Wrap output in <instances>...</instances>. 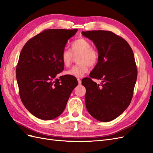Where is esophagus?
Returning a JSON list of instances; mask_svg holds the SVG:
<instances>
[{"label": "esophagus", "mask_w": 153, "mask_h": 153, "mask_svg": "<svg viewBox=\"0 0 153 153\" xmlns=\"http://www.w3.org/2000/svg\"><path fill=\"white\" fill-rule=\"evenodd\" d=\"M77 81H78V84L79 85L81 84V80L80 79H77Z\"/></svg>", "instance_id": "obj_1"}]
</instances>
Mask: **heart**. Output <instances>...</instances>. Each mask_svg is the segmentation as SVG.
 Returning a JSON list of instances; mask_svg holds the SVG:
<instances>
[{
  "instance_id": "1",
  "label": "heart",
  "mask_w": 153,
  "mask_h": 153,
  "mask_svg": "<svg viewBox=\"0 0 153 153\" xmlns=\"http://www.w3.org/2000/svg\"><path fill=\"white\" fill-rule=\"evenodd\" d=\"M74 56L77 57V65L73 66L66 72V74L75 77H82L89 70L90 66H94L99 60V52L87 39L79 38L71 43V50L64 49L61 53V60L65 66L71 64Z\"/></svg>"
}]
</instances>
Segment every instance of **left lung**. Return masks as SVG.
Masks as SVG:
<instances>
[{
	"instance_id": "1",
	"label": "left lung",
	"mask_w": 153,
	"mask_h": 153,
	"mask_svg": "<svg viewBox=\"0 0 153 153\" xmlns=\"http://www.w3.org/2000/svg\"><path fill=\"white\" fill-rule=\"evenodd\" d=\"M82 34L93 41L99 52L91 77L82 80L86 88V107L95 119L107 122L122 114L131 103L138 73L134 53L124 39L110 31ZM92 78L102 80L101 85Z\"/></svg>"
}]
</instances>
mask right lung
<instances>
[{
  "instance_id": "obj_1",
  "label": "right lung",
  "mask_w": 153,
  "mask_h": 153,
  "mask_svg": "<svg viewBox=\"0 0 153 153\" xmlns=\"http://www.w3.org/2000/svg\"><path fill=\"white\" fill-rule=\"evenodd\" d=\"M77 30L48 29L27 42L16 68L19 95L23 105L37 118L50 120L61 115L77 81L57 74L64 69L61 53Z\"/></svg>"
}]
</instances>
